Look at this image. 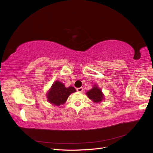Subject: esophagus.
I'll return each instance as SVG.
<instances>
[{
	"label": "esophagus",
	"instance_id": "esophagus-1",
	"mask_svg": "<svg viewBox=\"0 0 153 153\" xmlns=\"http://www.w3.org/2000/svg\"><path fill=\"white\" fill-rule=\"evenodd\" d=\"M76 91L79 92H82L83 91H84V89H83V87H79V88H77Z\"/></svg>",
	"mask_w": 153,
	"mask_h": 153
}]
</instances>
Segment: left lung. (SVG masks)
I'll list each match as a JSON object with an SVG mask.
<instances>
[{
  "label": "left lung",
  "instance_id": "1",
  "mask_svg": "<svg viewBox=\"0 0 153 153\" xmlns=\"http://www.w3.org/2000/svg\"><path fill=\"white\" fill-rule=\"evenodd\" d=\"M87 94L89 98L95 103L101 102L102 100H103V94L98 86L94 85V87L92 88V89L87 92Z\"/></svg>",
  "mask_w": 153,
  "mask_h": 153
}]
</instances>
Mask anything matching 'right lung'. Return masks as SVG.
Here are the masks:
<instances>
[{
    "mask_svg": "<svg viewBox=\"0 0 153 153\" xmlns=\"http://www.w3.org/2000/svg\"><path fill=\"white\" fill-rule=\"evenodd\" d=\"M75 92H76V89L73 87L66 88L61 82L57 81L49 91L47 98L50 103L59 106L65 103L68 96Z\"/></svg>",
    "mask_w": 153,
    "mask_h": 153,
    "instance_id": "add662e5",
    "label": "right lung"
}]
</instances>
